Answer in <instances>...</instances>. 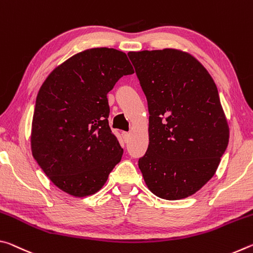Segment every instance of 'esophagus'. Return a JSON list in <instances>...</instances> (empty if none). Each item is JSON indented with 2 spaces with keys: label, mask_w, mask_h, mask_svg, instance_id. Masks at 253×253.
Listing matches in <instances>:
<instances>
[{
  "label": "esophagus",
  "mask_w": 253,
  "mask_h": 253,
  "mask_svg": "<svg viewBox=\"0 0 253 253\" xmlns=\"http://www.w3.org/2000/svg\"><path fill=\"white\" fill-rule=\"evenodd\" d=\"M122 135H123V138H124V140H125V142H128V138H129V132H127V131H123V132H122Z\"/></svg>",
  "instance_id": "obj_1"
}]
</instances>
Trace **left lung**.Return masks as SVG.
Returning <instances> with one entry per match:
<instances>
[{"mask_svg":"<svg viewBox=\"0 0 253 253\" xmlns=\"http://www.w3.org/2000/svg\"><path fill=\"white\" fill-rule=\"evenodd\" d=\"M148 104L146 154L138 166L153 194L182 200L215 174L230 129L212 77L178 49L129 52Z\"/></svg>","mask_w":253,"mask_h":253,"instance_id":"left-lung-1","label":"left lung"}]
</instances>
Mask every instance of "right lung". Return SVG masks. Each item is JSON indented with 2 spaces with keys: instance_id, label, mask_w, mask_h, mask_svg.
Returning <instances> with one entry per match:
<instances>
[{
  "instance_id": "1",
  "label": "right lung",
  "mask_w": 253,
  "mask_h": 253,
  "mask_svg": "<svg viewBox=\"0 0 253 253\" xmlns=\"http://www.w3.org/2000/svg\"><path fill=\"white\" fill-rule=\"evenodd\" d=\"M134 74L123 51L92 48L51 71L37 96L34 160L55 186L76 198L97 193L123 156L109 127L107 93Z\"/></svg>"
}]
</instances>
